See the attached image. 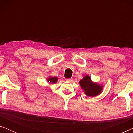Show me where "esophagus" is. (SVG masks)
<instances>
[{"label":"esophagus","mask_w":133,"mask_h":133,"mask_svg":"<svg viewBox=\"0 0 133 133\" xmlns=\"http://www.w3.org/2000/svg\"><path fill=\"white\" fill-rule=\"evenodd\" d=\"M66 81H68V82H71L72 81V78H70V79H66Z\"/></svg>","instance_id":"34e87169"}]
</instances>
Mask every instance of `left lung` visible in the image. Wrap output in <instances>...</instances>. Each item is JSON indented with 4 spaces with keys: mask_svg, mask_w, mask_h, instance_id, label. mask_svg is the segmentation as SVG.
I'll use <instances>...</instances> for the list:
<instances>
[{
    "mask_svg": "<svg viewBox=\"0 0 133 133\" xmlns=\"http://www.w3.org/2000/svg\"><path fill=\"white\" fill-rule=\"evenodd\" d=\"M79 83L82 88L84 90L85 94L89 97H94L99 95L102 90V86L92 82L89 76H85L83 79L79 81Z\"/></svg>",
    "mask_w": 133,
    "mask_h": 133,
    "instance_id": "left-lung-1",
    "label": "left lung"
}]
</instances>
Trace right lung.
<instances>
[{
    "label": "right lung",
    "mask_w": 133,
    "mask_h": 133,
    "mask_svg": "<svg viewBox=\"0 0 133 133\" xmlns=\"http://www.w3.org/2000/svg\"><path fill=\"white\" fill-rule=\"evenodd\" d=\"M57 77H49L48 79H47V81L48 82H50L52 83H55L57 81Z\"/></svg>",
    "instance_id": "obj_1"
}]
</instances>
